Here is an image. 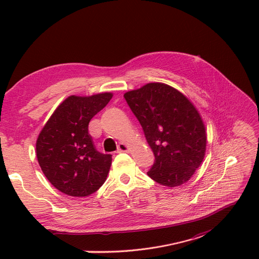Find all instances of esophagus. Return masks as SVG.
Here are the masks:
<instances>
[{
  "label": "esophagus",
  "instance_id": "obj_1",
  "mask_svg": "<svg viewBox=\"0 0 259 259\" xmlns=\"http://www.w3.org/2000/svg\"><path fill=\"white\" fill-rule=\"evenodd\" d=\"M117 151L118 152H127V151H129V147L126 144H123V143H119L117 146Z\"/></svg>",
  "mask_w": 259,
  "mask_h": 259
}]
</instances>
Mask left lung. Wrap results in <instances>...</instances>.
<instances>
[{
  "label": "left lung",
  "mask_w": 259,
  "mask_h": 259,
  "mask_svg": "<svg viewBox=\"0 0 259 259\" xmlns=\"http://www.w3.org/2000/svg\"><path fill=\"white\" fill-rule=\"evenodd\" d=\"M123 97L155 155L147 175L169 188L187 183L203 162L207 143L204 122L194 105L163 83H148Z\"/></svg>",
  "instance_id": "8db88e82"
}]
</instances>
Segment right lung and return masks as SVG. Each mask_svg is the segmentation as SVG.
Returning <instances> with one entry per match:
<instances>
[{
  "mask_svg": "<svg viewBox=\"0 0 259 259\" xmlns=\"http://www.w3.org/2000/svg\"><path fill=\"white\" fill-rule=\"evenodd\" d=\"M112 96H70L57 107L38 136L36 155L42 173L67 195L89 196L107 179L112 155L96 149L89 123Z\"/></svg>",
  "mask_w": 259,
  "mask_h": 259,
  "instance_id": "obj_1",
  "label": "right lung"
}]
</instances>
